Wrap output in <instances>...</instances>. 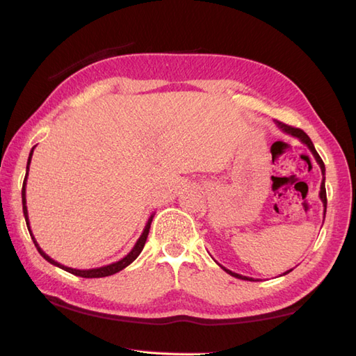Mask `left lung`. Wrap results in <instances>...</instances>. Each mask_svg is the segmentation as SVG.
Wrapping results in <instances>:
<instances>
[{"instance_id":"obj_1","label":"left lung","mask_w":356,"mask_h":356,"mask_svg":"<svg viewBox=\"0 0 356 356\" xmlns=\"http://www.w3.org/2000/svg\"><path fill=\"white\" fill-rule=\"evenodd\" d=\"M275 125L280 128V130H282L283 133H286V134H291V136H293V138H297V139H300L301 142L305 143V145L311 149V153L314 154V157H315V161H316V163L320 165V168H321V174H323V180H321V188H320V199H321V202H323V207H324V214H326V208H327V197H326V186H324V172H326V168H324V163H323V161H321V157H320V154L316 153V149H315V147H314V143H312V140H311V138H309V136L303 131V130H300V128H293V127H291V125H286V124H283V122H280V120H275ZM220 268L225 270V272H228L229 275H232V277H236V278H240V280H249V282H255L254 278H249V277H245V275H240V274H236V272H232V270H229V269H226V268H223L222 264H220ZM292 269H289V270H286L283 275H286V274H289Z\"/></svg>"}]
</instances>
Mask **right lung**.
Here are the masks:
<instances>
[{
	"instance_id": "obj_1",
	"label": "right lung",
	"mask_w": 356,
	"mask_h": 356,
	"mask_svg": "<svg viewBox=\"0 0 356 356\" xmlns=\"http://www.w3.org/2000/svg\"><path fill=\"white\" fill-rule=\"evenodd\" d=\"M33 149L35 147L32 148V151H30L29 154V161H27V168H26V177H24V182H22V191H21V197H22V213H24V218H26V225H27V229L30 232V237H32L33 243L38 249V252H40L45 260H47L49 263H51L53 266H58L67 272H70V274L73 275H78V277H84V278H101V277H108V275H113L116 274V272L122 270L124 268H127L128 264H131L136 259H138L139 254L142 252L143 246H145V241H147V237H148V232H149V226H151V222H153V217L154 214H151L148 222L145 225V228H143V232L140 234V237L138 238V241H136V245L133 246V249L130 252H128L124 259H120L119 261H115L111 264H107V266H101V268H93V269H74V268H69V266H64V264L55 261L53 259H50V257L45 254L42 249L40 248V245H38L36 238L33 237L32 234V229H30V222H29V213H27V202H26V185H27V176H29V166H30V161H32V154H33Z\"/></svg>"
}]
</instances>
